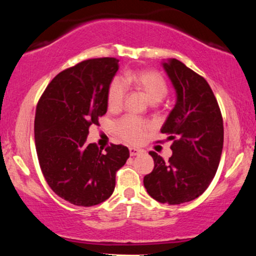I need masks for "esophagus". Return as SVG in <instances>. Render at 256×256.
<instances>
[{"label": "esophagus", "mask_w": 256, "mask_h": 256, "mask_svg": "<svg viewBox=\"0 0 256 256\" xmlns=\"http://www.w3.org/2000/svg\"><path fill=\"white\" fill-rule=\"evenodd\" d=\"M140 150L139 148H130V156H136L138 154H140Z\"/></svg>", "instance_id": "34e87169"}]
</instances>
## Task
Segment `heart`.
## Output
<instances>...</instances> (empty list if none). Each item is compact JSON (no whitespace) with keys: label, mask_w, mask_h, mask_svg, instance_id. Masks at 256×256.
I'll list each match as a JSON object with an SVG mask.
<instances>
[{"label":"heart","mask_w":256,"mask_h":256,"mask_svg":"<svg viewBox=\"0 0 256 256\" xmlns=\"http://www.w3.org/2000/svg\"><path fill=\"white\" fill-rule=\"evenodd\" d=\"M130 86L144 94L150 103L152 104L162 102L168 91L165 78L156 71H128L122 80L114 78L108 86V106L110 110H118L122 108L126 97V88ZM150 128H151V124L148 122L137 117H132V116H126L116 125L117 134L124 140L132 142V144L142 142Z\"/></svg>","instance_id":"obj_1"}]
</instances>
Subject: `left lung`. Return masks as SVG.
Here are the masks:
<instances>
[{
	"label": "left lung",
	"mask_w": 256,
	"mask_h": 256,
	"mask_svg": "<svg viewBox=\"0 0 256 256\" xmlns=\"http://www.w3.org/2000/svg\"><path fill=\"white\" fill-rule=\"evenodd\" d=\"M176 102L160 128L168 136L172 156L165 162L150 152L154 168L144 176L153 199L179 205L196 199L210 186L224 146V122L212 88L204 77L176 58L162 62Z\"/></svg>",
	"instance_id": "left-lung-1"
}]
</instances>
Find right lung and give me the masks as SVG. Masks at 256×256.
I'll list each match as a JSON object with an SVG mask.
<instances>
[{
  "instance_id": "obj_1",
  "label": "right lung",
  "mask_w": 256,
  "mask_h": 256,
  "mask_svg": "<svg viewBox=\"0 0 256 256\" xmlns=\"http://www.w3.org/2000/svg\"><path fill=\"white\" fill-rule=\"evenodd\" d=\"M119 60H86L50 82L36 108L35 144L40 170L57 196L76 206H94L114 193L126 146L88 144V128L108 111V91Z\"/></svg>"
}]
</instances>
